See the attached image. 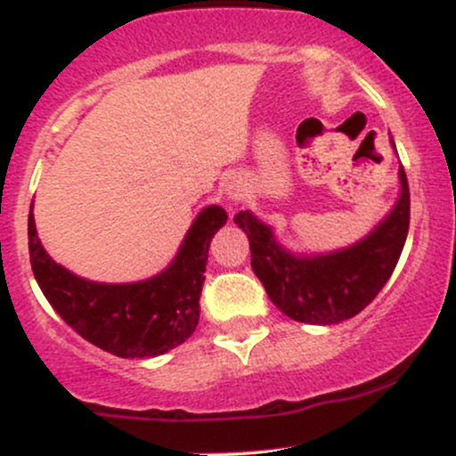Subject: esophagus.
<instances>
[{"instance_id":"1","label":"esophagus","mask_w":456,"mask_h":456,"mask_svg":"<svg viewBox=\"0 0 456 456\" xmlns=\"http://www.w3.org/2000/svg\"><path fill=\"white\" fill-rule=\"evenodd\" d=\"M227 197L232 203H240L244 199V188L240 186V182H229L227 186Z\"/></svg>"}]
</instances>
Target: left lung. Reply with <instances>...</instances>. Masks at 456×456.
Returning <instances> with one entry per match:
<instances>
[{"label":"left lung","mask_w":456,"mask_h":456,"mask_svg":"<svg viewBox=\"0 0 456 456\" xmlns=\"http://www.w3.org/2000/svg\"><path fill=\"white\" fill-rule=\"evenodd\" d=\"M399 180V201L388 216L358 244L337 253L296 257L276 244L268 224L250 212L235 214L233 223L248 235L253 272L276 308L296 322L332 326L373 302L395 272L410 229V186L403 167Z\"/></svg>","instance_id":"1"}]
</instances>
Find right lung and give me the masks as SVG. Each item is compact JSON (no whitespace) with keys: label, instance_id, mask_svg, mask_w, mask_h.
Returning a JSON list of instances; mask_svg holds the SVG:
<instances>
[{"label":"right lung","instance_id":"add662e5","mask_svg":"<svg viewBox=\"0 0 456 456\" xmlns=\"http://www.w3.org/2000/svg\"><path fill=\"white\" fill-rule=\"evenodd\" d=\"M227 223L221 206L206 208L188 229L165 272L128 285L86 281L46 255L29 212V261L36 281L57 315L104 352L119 358H154L195 332L214 233Z\"/></svg>","mask_w":456,"mask_h":456}]
</instances>
